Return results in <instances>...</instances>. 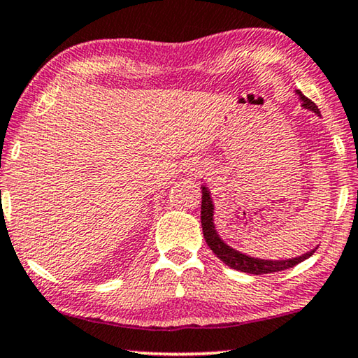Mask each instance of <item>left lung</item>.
<instances>
[{
  "label": "left lung",
  "mask_w": 358,
  "mask_h": 358,
  "mask_svg": "<svg viewBox=\"0 0 358 358\" xmlns=\"http://www.w3.org/2000/svg\"><path fill=\"white\" fill-rule=\"evenodd\" d=\"M299 97L301 99V105L305 108L313 110L315 113L320 115V110L316 107L315 102H311L308 97H305L300 90H296ZM213 215H214V204L210 201V194L206 186H203V203H201V225H203V234L206 238V243L209 245V248L213 250V253L217 256L220 261H224L225 264L230 266L231 269L241 271V273H248V274H273V273H279V271H285L289 268H294L301 261H305L306 258H310L311 255L315 253L316 250H311L308 253L299 256V258L294 259H284V261H268V259H258V258H251V256H246L240 251H236L234 248H230L220 240V236L217 235V231L214 229V222H213Z\"/></svg>",
  "instance_id": "left-lung-1"
}]
</instances>
